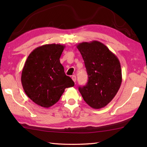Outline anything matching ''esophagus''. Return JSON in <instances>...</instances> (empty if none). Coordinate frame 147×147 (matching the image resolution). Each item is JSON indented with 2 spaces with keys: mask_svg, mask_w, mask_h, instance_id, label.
<instances>
[{
  "mask_svg": "<svg viewBox=\"0 0 147 147\" xmlns=\"http://www.w3.org/2000/svg\"><path fill=\"white\" fill-rule=\"evenodd\" d=\"M72 80H73L74 82H76V76H72Z\"/></svg>",
  "mask_w": 147,
  "mask_h": 147,
  "instance_id": "obj_1",
  "label": "esophagus"
}]
</instances>
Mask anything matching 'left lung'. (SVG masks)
<instances>
[{
    "mask_svg": "<svg viewBox=\"0 0 147 147\" xmlns=\"http://www.w3.org/2000/svg\"><path fill=\"white\" fill-rule=\"evenodd\" d=\"M76 47L85 62L88 80L79 87L84 100L93 109L105 107L114 98L122 82L120 62L107 46L98 41L82 42Z\"/></svg>",
    "mask_w": 147,
    "mask_h": 147,
    "instance_id": "obj_1",
    "label": "left lung"
}]
</instances>
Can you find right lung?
<instances>
[{"instance_id":"add662e5","label":"right lung","mask_w":147,"mask_h":147,"mask_svg":"<svg viewBox=\"0 0 147 147\" xmlns=\"http://www.w3.org/2000/svg\"><path fill=\"white\" fill-rule=\"evenodd\" d=\"M65 48L61 44H46L34 49L22 71L21 83L26 95L38 105L49 108L60 99L64 90L74 85L65 75L59 59Z\"/></svg>"}]
</instances>
